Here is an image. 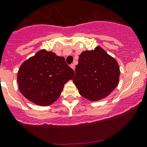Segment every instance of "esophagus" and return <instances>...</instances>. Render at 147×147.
I'll return each instance as SVG.
<instances>
[{
    "mask_svg": "<svg viewBox=\"0 0 147 147\" xmlns=\"http://www.w3.org/2000/svg\"><path fill=\"white\" fill-rule=\"evenodd\" d=\"M71 67L72 69H74V70H75V65H74V64H71Z\"/></svg>",
    "mask_w": 147,
    "mask_h": 147,
    "instance_id": "34e87169",
    "label": "esophagus"
}]
</instances>
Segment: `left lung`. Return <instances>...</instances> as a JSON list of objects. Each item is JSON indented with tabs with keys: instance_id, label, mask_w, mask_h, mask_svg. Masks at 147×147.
<instances>
[{
	"instance_id": "8db88e82",
	"label": "left lung",
	"mask_w": 147,
	"mask_h": 147,
	"mask_svg": "<svg viewBox=\"0 0 147 147\" xmlns=\"http://www.w3.org/2000/svg\"><path fill=\"white\" fill-rule=\"evenodd\" d=\"M119 76L116 59L97 46L80 55L73 81L80 95L94 102L111 94L118 86Z\"/></svg>"
}]
</instances>
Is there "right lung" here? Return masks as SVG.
<instances>
[{"label": "right lung", "mask_w": 147, "mask_h": 147, "mask_svg": "<svg viewBox=\"0 0 147 147\" xmlns=\"http://www.w3.org/2000/svg\"><path fill=\"white\" fill-rule=\"evenodd\" d=\"M74 77V71L63 57L41 50L22 64L17 83L26 99L37 105L48 106L59 98L64 84Z\"/></svg>", "instance_id": "1"}]
</instances>
